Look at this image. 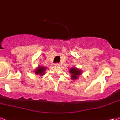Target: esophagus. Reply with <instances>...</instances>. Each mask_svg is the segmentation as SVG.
<instances>
[{
	"label": "esophagus",
	"mask_w": 120,
	"mask_h": 120,
	"mask_svg": "<svg viewBox=\"0 0 120 120\" xmlns=\"http://www.w3.org/2000/svg\"><path fill=\"white\" fill-rule=\"evenodd\" d=\"M56 67H61V64H59V63H56L55 64Z\"/></svg>",
	"instance_id": "1"
}]
</instances>
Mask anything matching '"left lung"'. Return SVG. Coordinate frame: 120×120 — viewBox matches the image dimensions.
Segmentation results:
<instances>
[{
  "label": "left lung",
  "mask_w": 120,
  "mask_h": 120,
  "mask_svg": "<svg viewBox=\"0 0 120 120\" xmlns=\"http://www.w3.org/2000/svg\"><path fill=\"white\" fill-rule=\"evenodd\" d=\"M69 73L71 74V78L72 80H75L82 74V70L78 69L75 67H73L69 70Z\"/></svg>",
  "instance_id": "1"
}]
</instances>
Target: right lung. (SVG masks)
I'll list each match as a JSON object with an SVG mask.
<instances>
[{
	"instance_id": "1",
	"label": "right lung",
	"mask_w": 120,
	"mask_h": 120,
	"mask_svg": "<svg viewBox=\"0 0 120 120\" xmlns=\"http://www.w3.org/2000/svg\"><path fill=\"white\" fill-rule=\"evenodd\" d=\"M46 68H47L46 67H42V66H39L36 69L34 70L35 74H37V75H40V76H42V75H44L45 74Z\"/></svg>"
}]
</instances>
